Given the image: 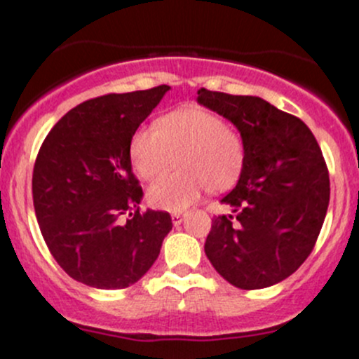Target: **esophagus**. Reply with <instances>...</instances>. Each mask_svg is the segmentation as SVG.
<instances>
[{
  "label": "esophagus",
  "mask_w": 359,
  "mask_h": 359,
  "mask_svg": "<svg viewBox=\"0 0 359 359\" xmlns=\"http://www.w3.org/2000/svg\"><path fill=\"white\" fill-rule=\"evenodd\" d=\"M182 220H184V213H182V212L172 213V222L175 224V226H179V224L182 222Z\"/></svg>",
  "instance_id": "34e87169"
}]
</instances>
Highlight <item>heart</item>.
Returning a JSON list of instances; mask_svg holds the SVG:
<instances>
[{"label":"heart","mask_w":359,"mask_h":359,"mask_svg":"<svg viewBox=\"0 0 359 359\" xmlns=\"http://www.w3.org/2000/svg\"><path fill=\"white\" fill-rule=\"evenodd\" d=\"M147 200L154 208L184 210L203 189L226 191L240 180L247 163V142L241 132L222 116L187 106L161 116L156 126H144L130 140L133 170L144 180H153Z\"/></svg>","instance_id":"b5f03b06"}]
</instances>
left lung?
Masks as SVG:
<instances>
[{"label": "left lung", "mask_w": 359, "mask_h": 359, "mask_svg": "<svg viewBox=\"0 0 359 359\" xmlns=\"http://www.w3.org/2000/svg\"><path fill=\"white\" fill-rule=\"evenodd\" d=\"M198 102L233 121L247 142V163L213 217L205 253L217 273L243 290L266 288L295 273L320 236L330 177L313 132L260 97L198 90Z\"/></svg>", "instance_id": "obj_1"}]
</instances>
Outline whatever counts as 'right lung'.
I'll use <instances>...</instances> for the list:
<instances>
[{"label": "right lung", "mask_w": 359, "mask_h": 359, "mask_svg": "<svg viewBox=\"0 0 359 359\" xmlns=\"http://www.w3.org/2000/svg\"><path fill=\"white\" fill-rule=\"evenodd\" d=\"M170 90L107 93L67 112L43 140L32 201L43 240L72 280L100 290L139 281L172 229L168 212H142L130 140ZM126 219H123L122 217Z\"/></svg>", "instance_id": "1"}]
</instances>
